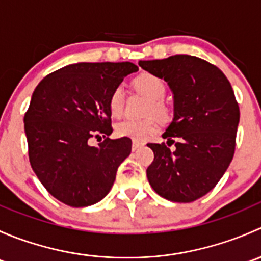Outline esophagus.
Returning <instances> with one entry per match:
<instances>
[{
  "instance_id": "1",
  "label": "esophagus",
  "mask_w": 261,
  "mask_h": 261,
  "mask_svg": "<svg viewBox=\"0 0 261 261\" xmlns=\"http://www.w3.org/2000/svg\"><path fill=\"white\" fill-rule=\"evenodd\" d=\"M141 146H143V144L138 143V141H134V143H133V151H136V150L140 149Z\"/></svg>"
}]
</instances>
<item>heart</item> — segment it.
<instances>
[{"instance_id": "obj_1", "label": "heart", "mask_w": 261, "mask_h": 261, "mask_svg": "<svg viewBox=\"0 0 261 261\" xmlns=\"http://www.w3.org/2000/svg\"><path fill=\"white\" fill-rule=\"evenodd\" d=\"M134 86L139 92L146 96L151 101L149 107L150 112L159 116H164L167 112L164 105L162 103V99L164 98L167 87L163 80H160L158 75L151 74V73H143L134 81ZM123 93L122 87L118 86L112 91L109 98V110L110 114L114 117H118L122 114L123 110ZM158 130V125L152 118L147 120H134V118H127L116 125L115 133L118 138H126L134 141H145L155 131Z\"/></svg>"}]
</instances>
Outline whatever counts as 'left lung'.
Masks as SVG:
<instances>
[{
    "label": "left lung",
    "mask_w": 261,
    "mask_h": 261,
    "mask_svg": "<svg viewBox=\"0 0 261 261\" xmlns=\"http://www.w3.org/2000/svg\"><path fill=\"white\" fill-rule=\"evenodd\" d=\"M139 65L167 82L174 106L163 138L175 147L147 144L154 151L147 180L163 198L196 201L215 188L233 158L240 110L232 87L216 65L192 55L140 60Z\"/></svg>",
    "instance_id": "obj_1"
}]
</instances>
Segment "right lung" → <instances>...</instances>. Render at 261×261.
Returning a JSON list of instances; mask_svg holds the SVG:
<instances>
[{"label": "right lung", "mask_w": 261, "mask_h": 261, "mask_svg": "<svg viewBox=\"0 0 261 261\" xmlns=\"http://www.w3.org/2000/svg\"><path fill=\"white\" fill-rule=\"evenodd\" d=\"M130 62L75 63L46 75L34 91L23 117L29 159L46 191L63 203L86 207L111 191L116 172L130 155L131 140H112L109 98ZM103 143L92 147L93 136Z\"/></svg>", "instance_id": "add662e5"}]
</instances>
